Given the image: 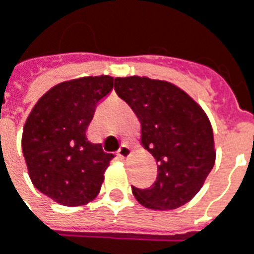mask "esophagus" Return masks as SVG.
Returning <instances> with one entry per match:
<instances>
[{
  "instance_id": "1",
  "label": "esophagus",
  "mask_w": 254,
  "mask_h": 254,
  "mask_svg": "<svg viewBox=\"0 0 254 254\" xmlns=\"http://www.w3.org/2000/svg\"><path fill=\"white\" fill-rule=\"evenodd\" d=\"M130 155H132V149L127 143H124L118 150V158H121V159H127Z\"/></svg>"
}]
</instances>
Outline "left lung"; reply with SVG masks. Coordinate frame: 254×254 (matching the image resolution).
Returning a JSON list of instances; mask_svg holds the SVG:
<instances>
[{
	"label": "left lung",
	"mask_w": 254,
	"mask_h": 254,
	"mask_svg": "<svg viewBox=\"0 0 254 254\" xmlns=\"http://www.w3.org/2000/svg\"><path fill=\"white\" fill-rule=\"evenodd\" d=\"M115 91L140 122V145L158 163L148 189L132 186L139 203L152 210L181 207L202 189L216 160L210 121L179 86L148 76L115 78Z\"/></svg>",
	"instance_id": "obj_1"
}]
</instances>
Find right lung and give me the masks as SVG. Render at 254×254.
I'll list each match as a JSON object with an SVG mask.
<instances>
[{"label": "right lung", "instance_id": "obj_1", "mask_svg": "<svg viewBox=\"0 0 254 254\" xmlns=\"http://www.w3.org/2000/svg\"><path fill=\"white\" fill-rule=\"evenodd\" d=\"M112 88L109 75L65 81L42 95L28 115L21 145L29 179L58 204L82 206L101 190L114 155L91 143L86 129Z\"/></svg>", "mask_w": 254, "mask_h": 254}]
</instances>
